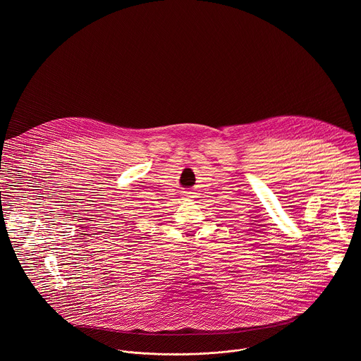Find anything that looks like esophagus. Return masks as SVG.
I'll return each mask as SVG.
<instances>
[{
	"instance_id": "34e87169",
	"label": "esophagus",
	"mask_w": 361,
	"mask_h": 361,
	"mask_svg": "<svg viewBox=\"0 0 361 361\" xmlns=\"http://www.w3.org/2000/svg\"><path fill=\"white\" fill-rule=\"evenodd\" d=\"M185 194L188 195V194H192V192H191V191H185Z\"/></svg>"
}]
</instances>
